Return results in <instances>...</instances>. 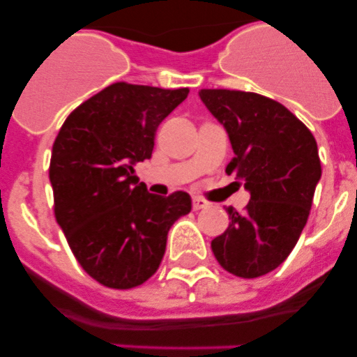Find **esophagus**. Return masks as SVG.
Returning a JSON list of instances; mask_svg holds the SVG:
<instances>
[{
	"label": "esophagus",
	"mask_w": 357,
	"mask_h": 357,
	"mask_svg": "<svg viewBox=\"0 0 357 357\" xmlns=\"http://www.w3.org/2000/svg\"><path fill=\"white\" fill-rule=\"evenodd\" d=\"M207 202L202 200V199H193V211H200V208L207 207Z\"/></svg>",
	"instance_id": "obj_1"
}]
</instances>
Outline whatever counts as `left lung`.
I'll use <instances>...</instances> for the list:
<instances>
[{"mask_svg": "<svg viewBox=\"0 0 357 357\" xmlns=\"http://www.w3.org/2000/svg\"><path fill=\"white\" fill-rule=\"evenodd\" d=\"M225 126L235 157L226 167L250 193L245 211L228 207V229L212 240L219 264L240 278L278 268L297 243L321 178L312 132L282 103L235 89H202Z\"/></svg>", "mask_w": 357, "mask_h": 357, "instance_id": "left-lung-1", "label": "left lung"}]
</instances>
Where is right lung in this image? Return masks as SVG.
<instances>
[{"label": "right lung", "instance_id": "obj_1", "mask_svg": "<svg viewBox=\"0 0 357 357\" xmlns=\"http://www.w3.org/2000/svg\"><path fill=\"white\" fill-rule=\"evenodd\" d=\"M188 93L115 82L72 112L53 143L56 222L82 269L109 289L155 275L169 229L192 211L188 193L157 197L135 174L136 162L152 157L158 124Z\"/></svg>", "mask_w": 357, "mask_h": 357}]
</instances>
